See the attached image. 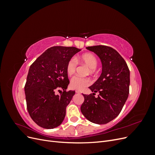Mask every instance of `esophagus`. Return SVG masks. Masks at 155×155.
<instances>
[{"instance_id": "34e87169", "label": "esophagus", "mask_w": 155, "mask_h": 155, "mask_svg": "<svg viewBox=\"0 0 155 155\" xmlns=\"http://www.w3.org/2000/svg\"><path fill=\"white\" fill-rule=\"evenodd\" d=\"M76 92L78 93V94H81V91H76Z\"/></svg>"}]
</instances>
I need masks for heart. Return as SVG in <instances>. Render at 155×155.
Segmentation results:
<instances>
[{
    "mask_svg": "<svg viewBox=\"0 0 155 155\" xmlns=\"http://www.w3.org/2000/svg\"><path fill=\"white\" fill-rule=\"evenodd\" d=\"M77 61L83 63L89 68V72L92 74L95 72L97 66L98 61L96 56L92 53H85L81 55L76 59ZM77 63L74 59H70L66 65V72L68 76H71L76 71ZM91 83V79L88 78H81L79 76H74L71 79L70 86L72 89L82 90L84 88L88 86Z\"/></svg>",
    "mask_w": 155,
    "mask_h": 155,
    "instance_id": "obj_1",
    "label": "heart"
}]
</instances>
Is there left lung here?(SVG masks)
I'll return each mask as SVG.
<instances>
[{
  "label": "left lung",
  "mask_w": 155,
  "mask_h": 155,
  "mask_svg": "<svg viewBox=\"0 0 155 155\" xmlns=\"http://www.w3.org/2000/svg\"><path fill=\"white\" fill-rule=\"evenodd\" d=\"M102 63V72L89 87L92 94H83L81 111L92 123L106 124L119 115L129 93L130 71L124 58L114 48L104 45L88 46ZM95 92L100 94L95 98Z\"/></svg>",
  "instance_id": "left-lung-1"
}]
</instances>
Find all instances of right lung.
I'll return each instance as SVG.
<instances>
[{
	"mask_svg": "<svg viewBox=\"0 0 155 155\" xmlns=\"http://www.w3.org/2000/svg\"><path fill=\"white\" fill-rule=\"evenodd\" d=\"M80 50L72 46H53L31 64L25 86L27 110L41 127L54 129L64 120L67 106L75 94V91H67L70 81L66 65Z\"/></svg>",
	"mask_w": 155,
	"mask_h": 155,
	"instance_id": "1",
	"label": "right lung"
}]
</instances>
